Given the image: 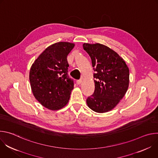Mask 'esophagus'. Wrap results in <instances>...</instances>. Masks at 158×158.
I'll return each instance as SVG.
<instances>
[{
    "instance_id": "obj_1",
    "label": "esophagus",
    "mask_w": 158,
    "mask_h": 158,
    "mask_svg": "<svg viewBox=\"0 0 158 158\" xmlns=\"http://www.w3.org/2000/svg\"><path fill=\"white\" fill-rule=\"evenodd\" d=\"M76 82H77V84H81V82H82V79H79V80H77Z\"/></svg>"
}]
</instances>
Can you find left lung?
I'll use <instances>...</instances> for the list:
<instances>
[{
  "label": "left lung",
  "mask_w": 158,
  "mask_h": 158,
  "mask_svg": "<svg viewBox=\"0 0 158 158\" xmlns=\"http://www.w3.org/2000/svg\"><path fill=\"white\" fill-rule=\"evenodd\" d=\"M83 48L92 60L95 90L86 102L90 109L103 113L113 109L124 96L129 86V70L115 51L101 44L84 43Z\"/></svg>",
  "instance_id": "1"
}]
</instances>
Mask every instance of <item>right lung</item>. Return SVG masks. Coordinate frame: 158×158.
Returning <instances> with one entry per match:
<instances>
[{
    "instance_id": "add662e5",
    "label": "right lung",
    "mask_w": 158,
    "mask_h": 158,
    "mask_svg": "<svg viewBox=\"0 0 158 158\" xmlns=\"http://www.w3.org/2000/svg\"><path fill=\"white\" fill-rule=\"evenodd\" d=\"M74 47L73 43H55L45 49L31 66L29 79L33 94L51 110L62 108L70 98L74 83L67 74V57Z\"/></svg>"
}]
</instances>
